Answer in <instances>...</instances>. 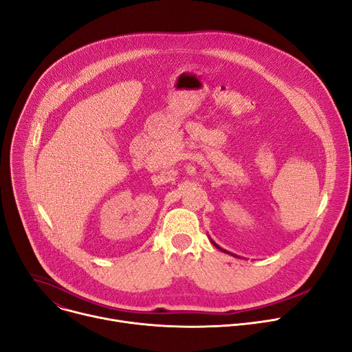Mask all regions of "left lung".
<instances>
[{
    "label": "left lung",
    "mask_w": 352,
    "mask_h": 352,
    "mask_svg": "<svg viewBox=\"0 0 352 352\" xmlns=\"http://www.w3.org/2000/svg\"><path fill=\"white\" fill-rule=\"evenodd\" d=\"M212 244H214V242H212ZM214 247H215V248H219V250H220V251H223V252H227V251H226V250H223V248H220V247H219V245H217V244H214ZM227 254H230V255H234V254H231V252H227ZM234 256H236V255H234Z\"/></svg>",
    "instance_id": "left-lung-1"
}]
</instances>
